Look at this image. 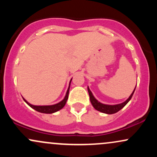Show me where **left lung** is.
<instances>
[{
    "instance_id": "left-lung-1",
    "label": "left lung",
    "mask_w": 157,
    "mask_h": 157,
    "mask_svg": "<svg viewBox=\"0 0 157 157\" xmlns=\"http://www.w3.org/2000/svg\"><path fill=\"white\" fill-rule=\"evenodd\" d=\"M135 89H136V87L134 88V91L131 93V94L129 96L128 98L125 100V102H122V103L120 104H116V105H107V104H103L102 102H99L98 100L95 98L94 96L93 95L92 92L90 90L89 87L88 86V92H89V97H90V101H91V103L92 104L93 107L97 111H100V112L107 113V114H112V113H115L118 112L120 110H121L122 108L125 106L126 104L128 103L131 100V97H132L133 94H134Z\"/></svg>"
}]
</instances>
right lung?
Wrapping results in <instances>:
<instances>
[{"label": "right lung", "instance_id": "right-lung-1", "mask_svg": "<svg viewBox=\"0 0 157 157\" xmlns=\"http://www.w3.org/2000/svg\"><path fill=\"white\" fill-rule=\"evenodd\" d=\"M72 78L71 79L69 82V85H68V88L67 89V91H66V95H65L63 100H61L60 102H57V103L54 104V105H32V104L29 103L28 101H26L24 98L23 97V100L26 102L27 105H29L32 109H35V111H38V112L44 113H53L57 112V111H60V109H62L64 107L65 105H66V102H67L68 97V93H69V89H70V85H71V82Z\"/></svg>", "mask_w": 157, "mask_h": 157}]
</instances>
